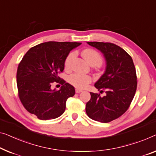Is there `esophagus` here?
<instances>
[{
  "instance_id": "obj_1",
  "label": "esophagus",
  "mask_w": 156,
  "mask_h": 156,
  "mask_svg": "<svg viewBox=\"0 0 156 156\" xmlns=\"http://www.w3.org/2000/svg\"><path fill=\"white\" fill-rule=\"evenodd\" d=\"M83 90H80V89H76V93H80V92H82Z\"/></svg>"
}]
</instances>
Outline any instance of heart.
<instances>
[{
    "label": "heart",
    "instance_id": "b5f03b06",
    "mask_svg": "<svg viewBox=\"0 0 156 156\" xmlns=\"http://www.w3.org/2000/svg\"><path fill=\"white\" fill-rule=\"evenodd\" d=\"M83 57L90 65L99 66L102 62L101 56L99 52L92 49H85L82 53ZM75 57V53L70 52L67 55L64 62V66L66 69L70 67L71 61ZM92 78L90 76L85 75L81 73H74L69 78V82L71 85L75 86L76 87L83 89L85 88L91 82Z\"/></svg>",
    "mask_w": 156,
    "mask_h": 156
}]
</instances>
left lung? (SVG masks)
Instances as JSON below:
<instances>
[{
    "mask_svg": "<svg viewBox=\"0 0 156 156\" xmlns=\"http://www.w3.org/2000/svg\"><path fill=\"white\" fill-rule=\"evenodd\" d=\"M99 50L106 60L105 71L94 87L105 96L90 92L85 111L91 119L108 122L119 118L127 109L135 94L137 81L132 57L119 46L111 43L87 42Z\"/></svg>",
    "mask_w": 156,
    "mask_h": 156,
    "instance_id": "left-lung-1",
    "label": "left lung"
}]
</instances>
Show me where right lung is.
Returning a JSON list of instances; mask_svg holds the SVG:
<instances>
[{"label":"right lung","instance_id":"right-lung-1","mask_svg":"<svg viewBox=\"0 0 156 156\" xmlns=\"http://www.w3.org/2000/svg\"><path fill=\"white\" fill-rule=\"evenodd\" d=\"M81 43H43L31 48L23 57L17 72L20 99L24 108L38 119L50 120L64 112L69 97L75 94L73 86L58 76L64 69L70 51ZM54 82L62 84L59 90L51 89Z\"/></svg>","mask_w":156,"mask_h":156}]
</instances>
